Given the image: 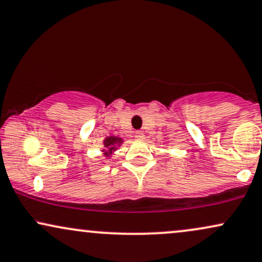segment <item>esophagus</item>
<instances>
[{"label": "esophagus", "instance_id": "1", "mask_svg": "<svg viewBox=\"0 0 262 262\" xmlns=\"http://www.w3.org/2000/svg\"><path fill=\"white\" fill-rule=\"evenodd\" d=\"M135 138H137V140H144V134L142 131H137L135 134Z\"/></svg>", "mask_w": 262, "mask_h": 262}]
</instances>
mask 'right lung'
<instances>
[{"label":"right lung","mask_w":262,"mask_h":262,"mask_svg":"<svg viewBox=\"0 0 262 262\" xmlns=\"http://www.w3.org/2000/svg\"><path fill=\"white\" fill-rule=\"evenodd\" d=\"M122 143H124V138L114 136V135L113 136H106L103 140V148L101 149V153H103V156L106 159H111Z\"/></svg>","instance_id":"obj_1"}]
</instances>
